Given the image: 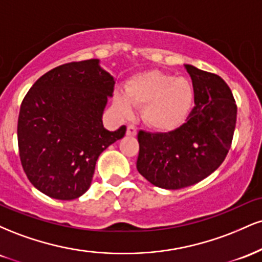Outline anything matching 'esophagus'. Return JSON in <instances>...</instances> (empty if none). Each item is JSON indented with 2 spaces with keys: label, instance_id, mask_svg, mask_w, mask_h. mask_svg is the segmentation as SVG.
Returning a JSON list of instances; mask_svg holds the SVG:
<instances>
[{
  "label": "esophagus",
  "instance_id": "1",
  "mask_svg": "<svg viewBox=\"0 0 262 262\" xmlns=\"http://www.w3.org/2000/svg\"><path fill=\"white\" fill-rule=\"evenodd\" d=\"M135 134H137V128L133 124H129L127 127V135H132L133 137Z\"/></svg>",
  "mask_w": 262,
  "mask_h": 262
}]
</instances>
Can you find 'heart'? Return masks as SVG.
Here are the masks:
<instances>
[{
    "mask_svg": "<svg viewBox=\"0 0 262 262\" xmlns=\"http://www.w3.org/2000/svg\"><path fill=\"white\" fill-rule=\"evenodd\" d=\"M192 100L193 89L186 77L150 70L132 76L125 85V96H114V106L130 116L133 106L144 105L146 124L158 130H172L187 118Z\"/></svg>",
    "mask_w": 262,
    "mask_h": 262,
    "instance_id": "1",
    "label": "heart"
}]
</instances>
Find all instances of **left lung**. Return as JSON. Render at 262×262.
Wrapping results in <instances>:
<instances>
[{
  "label": "left lung",
  "mask_w": 262,
  "mask_h": 262,
  "mask_svg": "<svg viewBox=\"0 0 262 262\" xmlns=\"http://www.w3.org/2000/svg\"><path fill=\"white\" fill-rule=\"evenodd\" d=\"M185 69L194 92V107L186 122L169 133H138V171L166 189L188 187L214 172L235 130L236 104L225 81L192 65Z\"/></svg>",
  "instance_id": "obj_1"
}]
</instances>
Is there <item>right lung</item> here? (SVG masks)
I'll list each match as a JSON object with an SVG mask.
<instances>
[{
    "label": "right lung",
    "instance_id": "right-lung-1",
    "mask_svg": "<svg viewBox=\"0 0 262 262\" xmlns=\"http://www.w3.org/2000/svg\"><path fill=\"white\" fill-rule=\"evenodd\" d=\"M114 77L90 59L60 65L35 81L20 104L18 149L35 188L55 200L79 198L91 185L96 161L124 137L125 125L103 127Z\"/></svg>",
    "mask_w": 262,
    "mask_h": 262
}]
</instances>
